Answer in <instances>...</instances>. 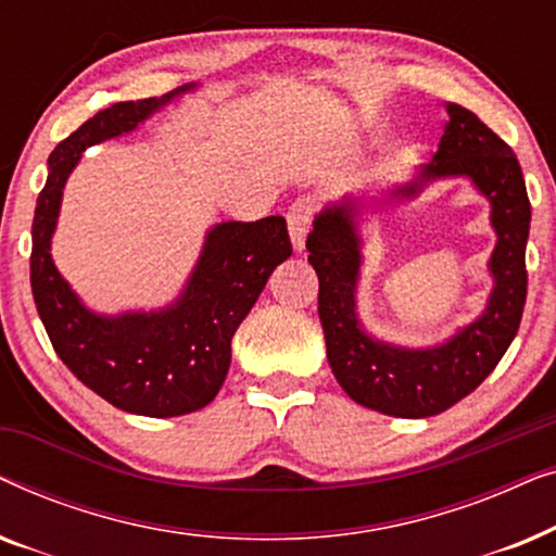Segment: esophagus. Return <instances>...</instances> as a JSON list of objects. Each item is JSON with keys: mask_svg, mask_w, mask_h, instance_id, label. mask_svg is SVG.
<instances>
[{"mask_svg": "<svg viewBox=\"0 0 556 556\" xmlns=\"http://www.w3.org/2000/svg\"><path fill=\"white\" fill-rule=\"evenodd\" d=\"M311 217H314V204L306 197H301V200H295L288 207V235H291V245L295 253H303V248H306Z\"/></svg>", "mask_w": 556, "mask_h": 556, "instance_id": "34e87169", "label": "esophagus"}]
</instances>
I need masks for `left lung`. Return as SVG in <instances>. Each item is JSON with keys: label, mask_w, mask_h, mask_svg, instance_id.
Here are the masks:
<instances>
[{"label": "left lung", "mask_w": 556, "mask_h": 556, "mask_svg": "<svg viewBox=\"0 0 556 556\" xmlns=\"http://www.w3.org/2000/svg\"><path fill=\"white\" fill-rule=\"evenodd\" d=\"M447 124L430 164L382 189L326 202L306 248L318 276V318L331 371L356 405L392 417H430L468 397L496 369L519 331L527 303L531 204L519 159L476 113L445 103ZM440 178H468L492 207L497 245L490 258V301L473 323L435 348H402L363 329L355 306L363 264L361 227L369 214L412 201Z\"/></svg>", "instance_id": "8db88e82"}]
</instances>
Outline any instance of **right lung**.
Listing matches in <instances>:
<instances>
[{
    "label": "right lung",
    "mask_w": 556,
    "mask_h": 556,
    "mask_svg": "<svg viewBox=\"0 0 556 556\" xmlns=\"http://www.w3.org/2000/svg\"><path fill=\"white\" fill-rule=\"evenodd\" d=\"M187 83L162 98L113 103L60 141L48 159V181L33 219L29 283L37 314L60 359L88 390L113 407L143 417H177L210 405L232 359V337L255 306L270 273L291 257L286 219L217 223L204 235L187 283L162 308L101 314L83 303L52 261L63 189L83 151L118 139L181 96Z\"/></svg>",
    "instance_id": "1"
}]
</instances>
